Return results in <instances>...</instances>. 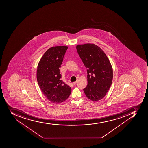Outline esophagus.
Returning a JSON list of instances; mask_svg holds the SVG:
<instances>
[{"mask_svg":"<svg viewBox=\"0 0 148 148\" xmlns=\"http://www.w3.org/2000/svg\"><path fill=\"white\" fill-rule=\"evenodd\" d=\"M77 82H78V80H77L76 82H73V85H75L77 84Z\"/></svg>","mask_w":148,"mask_h":148,"instance_id":"esophagus-1","label":"esophagus"}]
</instances>
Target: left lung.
Instances as JSON below:
<instances>
[{
    "label": "left lung",
    "mask_w": 148,
    "mask_h": 148,
    "mask_svg": "<svg viewBox=\"0 0 148 148\" xmlns=\"http://www.w3.org/2000/svg\"><path fill=\"white\" fill-rule=\"evenodd\" d=\"M77 52L87 69L88 85L83 89L88 98L102 99L110 88L113 80V69L103 51L94 44L78 45Z\"/></svg>",
    "instance_id": "obj_1"
}]
</instances>
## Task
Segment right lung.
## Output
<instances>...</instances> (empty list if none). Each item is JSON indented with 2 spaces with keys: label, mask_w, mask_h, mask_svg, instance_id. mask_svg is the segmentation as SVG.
Instances as JSON below:
<instances>
[{
  "label": "right lung",
  "mask_w": 148,
  "mask_h": 148,
  "mask_svg": "<svg viewBox=\"0 0 148 148\" xmlns=\"http://www.w3.org/2000/svg\"><path fill=\"white\" fill-rule=\"evenodd\" d=\"M67 46H56L48 49L40 60L37 70L38 83L51 102L59 104L69 98L71 88L61 80L60 68Z\"/></svg>",
  "instance_id": "obj_1"
}]
</instances>
